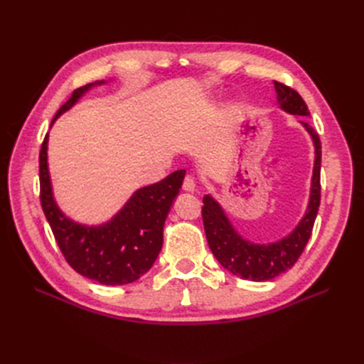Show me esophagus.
<instances>
[{
	"label": "esophagus",
	"instance_id": "esophagus-1",
	"mask_svg": "<svg viewBox=\"0 0 364 364\" xmlns=\"http://www.w3.org/2000/svg\"><path fill=\"white\" fill-rule=\"evenodd\" d=\"M182 188L185 191H194L196 190V181L193 176H185L183 183H182Z\"/></svg>",
	"mask_w": 364,
	"mask_h": 364
}]
</instances>
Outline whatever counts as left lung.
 <instances>
[{"mask_svg":"<svg viewBox=\"0 0 364 364\" xmlns=\"http://www.w3.org/2000/svg\"><path fill=\"white\" fill-rule=\"evenodd\" d=\"M277 91L278 106L284 112L290 115L310 117L308 107L302 97L291 87L279 82H273ZM299 123L310 135L314 146V167L310 188V199L305 209V214L299 223L289 235L273 241V243H253L246 240L230 223L223 206L220 205L211 194L203 197V226L209 249L222 266L234 273L235 277L249 281H270L279 277L281 273L290 270L297 258L301 257L308 240H310L314 220L321 205V161L322 146L317 132L301 119Z\"/></svg>","mask_w":364,"mask_h":364,"instance_id":"1","label":"left lung"}]
</instances>
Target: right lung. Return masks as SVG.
Wrapping results in <instances>:
<instances>
[{
  "instance_id": "add662e5",
  "label": "right lung",
  "mask_w": 364,
  "mask_h": 364,
  "mask_svg": "<svg viewBox=\"0 0 364 364\" xmlns=\"http://www.w3.org/2000/svg\"><path fill=\"white\" fill-rule=\"evenodd\" d=\"M105 83L106 80H97L75 90L54 115L51 126L87 91ZM183 178L185 170H178L158 183L142 186L111 220L85 225L65 214L54 199L48 170V134L39 153L41 203L54 238L77 273L105 285L130 284L150 270L162 249L165 218Z\"/></svg>"
}]
</instances>
